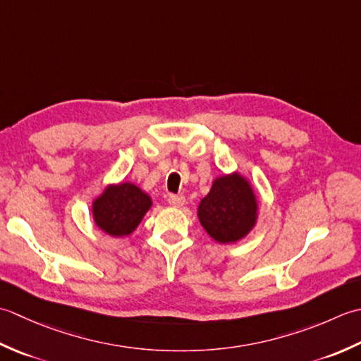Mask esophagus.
<instances>
[{"label":"esophagus","mask_w":361,"mask_h":361,"mask_svg":"<svg viewBox=\"0 0 361 361\" xmlns=\"http://www.w3.org/2000/svg\"><path fill=\"white\" fill-rule=\"evenodd\" d=\"M168 204L173 205V207H182V205L185 204V196L170 195V196H168Z\"/></svg>","instance_id":"34e87169"}]
</instances>
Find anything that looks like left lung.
<instances>
[{
  "mask_svg": "<svg viewBox=\"0 0 361 361\" xmlns=\"http://www.w3.org/2000/svg\"><path fill=\"white\" fill-rule=\"evenodd\" d=\"M197 216L213 240L233 243L243 238L257 218L252 188L238 174L218 178L201 201Z\"/></svg>",
  "mask_w": 361,
  "mask_h": 361,
  "instance_id": "8db88e82",
  "label": "left lung"
}]
</instances>
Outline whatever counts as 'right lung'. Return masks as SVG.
<instances>
[{
  "mask_svg": "<svg viewBox=\"0 0 361 361\" xmlns=\"http://www.w3.org/2000/svg\"><path fill=\"white\" fill-rule=\"evenodd\" d=\"M149 207L151 197L134 183L124 182L109 187L94 201L93 216L99 229L112 237H123L135 229Z\"/></svg>",
  "mask_w": 361,
  "mask_h": 361,
  "instance_id": "right-lung-1",
  "label": "right lung"
}]
</instances>
